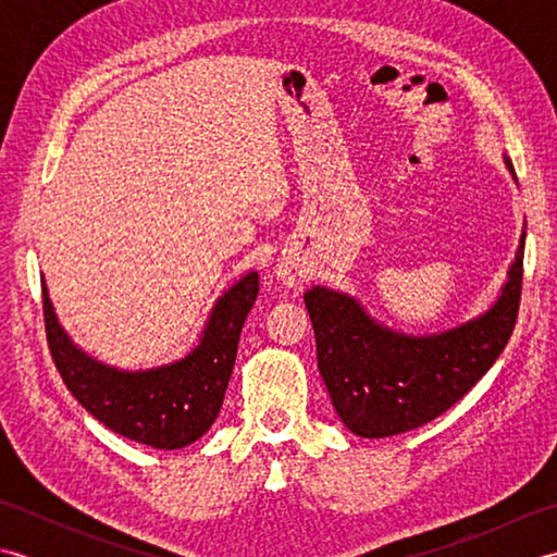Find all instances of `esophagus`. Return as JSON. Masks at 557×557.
I'll return each mask as SVG.
<instances>
[{
  "instance_id": "34e87169",
  "label": "esophagus",
  "mask_w": 557,
  "mask_h": 557,
  "mask_svg": "<svg viewBox=\"0 0 557 557\" xmlns=\"http://www.w3.org/2000/svg\"><path fill=\"white\" fill-rule=\"evenodd\" d=\"M277 280H282V282H285V285L287 287H294V285H297V282H299V275H301V272H299V268H294V265H277Z\"/></svg>"
}]
</instances>
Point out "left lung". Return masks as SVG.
Masks as SVG:
<instances>
[{"label":"left lung","mask_w":557,"mask_h":557,"mask_svg":"<svg viewBox=\"0 0 557 557\" xmlns=\"http://www.w3.org/2000/svg\"><path fill=\"white\" fill-rule=\"evenodd\" d=\"M505 168L517 182L507 158ZM524 239L527 230L491 309L441 333L407 335L377 323L347 292L323 285L306 289L318 371L342 423L354 435L389 437L419 429L486 375L517 323Z\"/></svg>","instance_id":"obj_1"}]
</instances>
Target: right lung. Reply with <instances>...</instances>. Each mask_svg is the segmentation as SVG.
Returning <instances> with one entry per match:
<instances>
[{
	"label": "right lung",
	"instance_id": "1",
	"mask_svg": "<svg viewBox=\"0 0 557 557\" xmlns=\"http://www.w3.org/2000/svg\"><path fill=\"white\" fill-rule=\"evenodd\" d=\"M256 297L258 272L248 270L218 297L191 351L152 369L126 371L92 359L69 337L42 277L47 342L69 393L110 431L158 449L191 445L215 423Z\"/></svg>",
	"mask_w": 557,
	"mask_h": 557
}]
</instances>
